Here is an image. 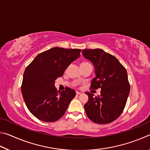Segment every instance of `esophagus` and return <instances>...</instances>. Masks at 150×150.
Wrapping results in <instances>:
<instances>
[{
	"instance_id": "obj_1",
	"label": "esophagus",
	"mask_w": 150,
	"mask_h": 150,
	"mask_svg": "<svg viewBox=\"0 0 150 150\" xmlns=\"http://www.w3.org/2000/svg\"><path fill=\"white\" fill-rule=\"evenodd\" d=\"M81 92H76V95H81Z\"/></svg>"
}]
</instances>
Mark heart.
<instances>
[{
	"mask_svg": "<svg viewBox=\"0 0 150 150\" xmlns=\"http://www.w3.org/2000/svg\"><path fill=\"white\" fill-rule=\"evenodd\" d=\"M87 62H83V63H81V64H83V63H86Z\"/></svg>",
	"mask_w": 150,
	"mask_h": 150,
	"instance_id": "heart-1",
	"label": "heart"
}]
</instances>
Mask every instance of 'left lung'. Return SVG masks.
Segmentation results:
<instances>
[{
	"instance_id": "8db88e82",
	"label": "left lung",
	"mask_w": 150,
	"mask_h": 150,
	"mask_svg": "<svg viewBox=\"0 0 150 150\" xmlns=\"http://www.w3.org/2000/svg\"><path fill=\"white\" fill-rule=\"evenodd\" d=\"M84 57L93 63L96 77L91 88H101L100 95L88 96L84 108L91 120L97 124H108L117 119L125 107L130 87L125 67L112 55L101 49L83 50Z\"/></svg>"
}]
</instances>
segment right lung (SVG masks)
Segmentation results:
<instances>
[{"instance_id":"right-lung-1","label":"right lung","mask_w":150,"mask_h":150,"mask_svg":"<svg viewBox=\"0 0 150 150\" xmlns=\"http://www.w3.org/2000/svg\"><path fill=\"white\" fill-rule=\"evenodd\" d=\"M81 50L55 47L41 53L25 69L21 91L24 102L35 117L47 122L64 115L75 91L66 87L57 91L55 81L80 57Z\"/></svg>"}]
</instances>
